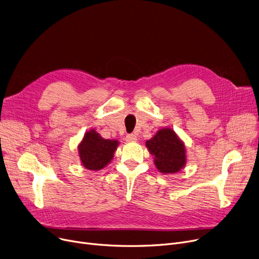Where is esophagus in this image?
<instances>
[{
    "instance_id": "obj_1",
    "label": "esophagus",
    "mask_w": 259,
    "mask_h": 259,
    "mask_svg": "<svg viewBox=\"0 0 259 259\" xmlns=\"http://www.w3.org/2000/svg\"><path fill=\"white\" fill-rule=\"evenodd\" d=\"M126 141L128 143H132V142H137L138 141V137L135 134L131 133V134H127L126 135Z\"/></svg>"
}]
</instances>
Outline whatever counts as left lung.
I'll use <instances>...</instances> for the list:
<instances>
[{
  "label": "left lung",
  "mask_w": 259,
  "mask_h": 259,
  "mask_svg": "<svg viewBox=\"0 0 259 259\" xmlns=\"http://www.w3.org/2000/svg\"><path fill=\"white\" fill-rule=\"evenodd\" d=\"M146 146L154 157L159 172L175 173L185 166V146L173 130L160 129L151 140L147 141Z\"/></svg>",
  "instance_id": "8db88e82"
}]
</instances>
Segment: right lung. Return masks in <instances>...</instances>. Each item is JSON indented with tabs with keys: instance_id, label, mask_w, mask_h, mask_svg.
<instances>
[{
	"instance_id": "1",
	"label": "right lung",
	"mask_w": 259,
	"mask_h": 259,
	"mask_svg": "<svg viewBox=\"0 0 259 259\" xmlns=\"http://www.w3.org/2000/svg\"><path fill=\"white\" fill-rule=\"evenodd\" d=\"M117 145V141L104 140L94 130L87 132L78 146L79 157L84 167L93 171L104 168L112 159Z\"/></svg>"
}]
</instances>
